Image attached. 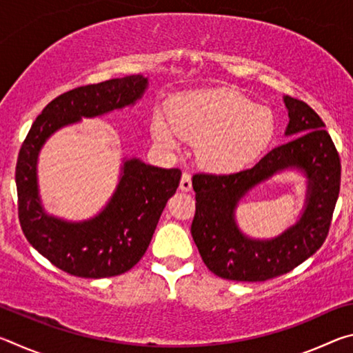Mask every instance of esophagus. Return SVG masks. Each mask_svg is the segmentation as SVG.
<instances>
[{
	"label": "esophagus",
	"mask_w": 353,
	"mask_h": 353,
	"mask_svg": "<svg viewBox=\"0 0 353 353\" xmlns=\"http://www.w3.org/2000/svg\"><path fill=\"white\" fill-rule=\"evenodd\" d=\"M191 187H193V185H191V174L190 172H183L179 188H181L182 191H190Z\"/></svg>",
	"instance_id": "obj_1"
}]
</instances>
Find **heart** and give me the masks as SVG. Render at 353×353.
<instances>
[{
  "mask_svg": "<svg viewBox=\"0 0 353 353\" xmlns=\"http://www.w3.org/2000/svg\"><path fill=\"white\" fill-rule=\"evenodd\" d=\"M155 141L177 149L181 139L199 143V159L213 171H235L263 152L274 135L272 115L243 94L225 90L185 93L154 117Z\"/></svg>",
  "mask_w": 353,
  "mask_h": 353,
  "instance_id": "1",
  "label": "heart"
}]
</instances>
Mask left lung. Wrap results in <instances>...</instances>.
<instances>
[{"instance_id":"8db88e82","label":"left lung","mask_w":353,"mask_h":353,"mask_svg":"<svg viewBox=\"0 0 353 353\" xmlns=\"http://www.w3.org/2000/svg\"><path fill=\"white\" fill-rule=\"evenodd\" d=\"M292 139L274 148L252 168L232 174H196V213L191 235L205 266L235 282H265L294 270L312 256L328 235L341 183V162L318 113L285 97ZM285 169L307 177L306 208L298 223L271 241H255L237 229L234 208L255 184Z\"/></svg>"}]
</instances>
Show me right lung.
Listing matches in <instances>:
<instances>
[{
	"label": "right lung",
	"instance_id": "1",
	"mask_svg": "<svg viewBox=\"0 0 353 353\" xmlns=\"http://www.w3.org/2000/svg\"><path fill=\"white\" fill-rule=\"evenodd\" d=\"M148 88V77L124 76L52 99L35 118L19 152L15 168L19 218L23 234L59 270L83 279L119 276L145 255L166 202L176 193L182 172L124 160L115 193L92 219L70 223L45 212L37 185L41 146L63 126L81 118L104 115L135 104Z\"/></svg>",
	"mask_w": 353,
	"mask_h": 353
}]
</instances>
